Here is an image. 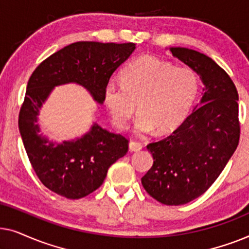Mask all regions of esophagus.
I'll return each mask as SVG.
<instances>
[{
	"label": "esophagus",
	"instance_id": "obj_1",
	"mask_svg": "<svg viewBox=\"0 0 249 249\" xmlns=\"http://www.w3.org/2000/svg\"><path fill=\"white\" fill-rule=\"evenodd\" d=\"M142 148V145L141 144V142H135V141H131L130 142H129V149H130L131 152H138V151H141Z\"/></svg>",
	"mask_w": 249,
	"mask_h": 249
}]
</instances>
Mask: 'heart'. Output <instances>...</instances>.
Here are the masks:
<instances>
[{
    "label": "heart",
    "mask_w": 249,
    "mask_h": 249,
    "mask_svg": "<svg viewBox=\"0 0 249 249\" xmlns=\"http://www.w3.org/2000/svg\"><path fill=\"white\" fill-rule=\"evenodd\" d=\"M198 89V76L192 68L142 56L122 70L121 83L108 81L105 85L103 98L119 129L128 127L137 103L135 130L148 134L155 128L169 131L181 124Z\"/></svg>",
    "instance_id": "b5f03b06"
}]
</instances>
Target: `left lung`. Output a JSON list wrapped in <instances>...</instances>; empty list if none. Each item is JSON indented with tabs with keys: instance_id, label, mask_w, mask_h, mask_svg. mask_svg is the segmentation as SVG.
<instances>
[{
	"instance_id": "obj_1",
	"label": "left lung",
	"mask_w": 249,
	"mask_h": 249,
	"mask_svg": "<svg viewBox=\"0 0 249 249\" xmlns=\"http://www.w3.org/2000/svg\"><path fill=\"white\" fill-rule=\"evenodd\" d=\"M204 85L199 105L168 137L151 142L152 168L142 178L146 192L165 205H183L217 179L239 142L238 91L222 68L205 54L170 47Z\"/></svg>"
}]
</instances>
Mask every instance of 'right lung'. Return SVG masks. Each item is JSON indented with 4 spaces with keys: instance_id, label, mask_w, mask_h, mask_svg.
Wrapping results in <instances>:
<instances>
[{
    "instance_id": "right-lung-1",
    "label": "right lung",
    "mask_w": 249,
    "mask_h": 249,
    "mask_svg": "<svg viewBox=\"0 0 249 249\" xmlns=\"http://www.w3.org/2000/svg\"><path fill=\"white\" fill-rule=\"evenodd\" d=\"M136 44L77 42L63 47L36 68L27 85L19 113V131L34 171L50 190L78 199L103 183L107 170L127 154L128 139L94 122L86 134L55 142L40 134L39 110L54 87L78 84L103 104L104 87L130 56Z\"/></svg>"
}]
</instances>
